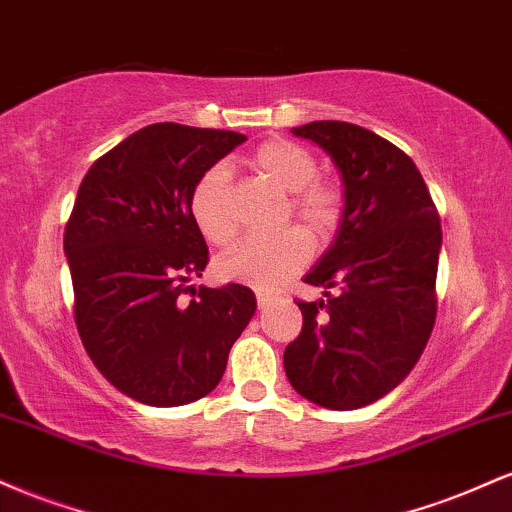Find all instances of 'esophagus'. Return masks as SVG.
Masks as SVG:
<instances>
[{"mask_svg": "<svg viewBox=\"0 0 512 512\" xmlns=\"http://www.w3.org/2000/svg\"><path fill=\"white\" fill-rule=\"evenodd\" d=\"M272 303H274L272 293H257V305H260V310H267Z\"/></svg>", "mask_w": 512, "mask_h": 512, "instance_id": "34e87169", "label": "esophagus"}]
</instances>
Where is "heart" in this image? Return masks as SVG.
<instances>
[{
  "label": "heart",
  "mask_w": 512,
  "mask_h": 512,
  "mask_svg": "<svg viewBox=\"0 0 512 512\" xmlns=\"http://www.w3.org/2000/svg\"><path fill=\"white\" fill-rule=\"evenodd\" d=\"M248 166L289 192V214L313 238H325L342 216V192L330 180L317 178V161L308 149L289 139H267L248 156ZM190 214L211 245H226L236 236L231 199V170L211 166L199 175L190 192ZM308 260V243L298 231L245 238L221 257L219 272L252 289L274 291Z\"/></svg>",
  "instance_id": "obj_1"
}]
</instances>
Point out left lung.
<instances>
[{"label": "left lung", "instance_id": "obj_1", "mask_svg": "<svg viewBox=\"0 0 512 512\" xmlns=\"http://www.w3.org/2000/svg\"><path fill=\"white\" fill-rule=\"evenodd\" d=\"M291 132L332 156L344 209L303 279L325 298L298 301L303 330L284 351L286 378L320 407H366L407 378L431 337L440 216L414 161L370 129L320 120Z\"/></svg>", "mask_w": 512, "mask_h": 512}]
</instances>
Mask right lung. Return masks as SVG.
<instances>
[{"mask_svg":"<svg viewBox=\"0 0 512 512\" xmlns=\"http://www.w3.org/2000/svg\"><path fill=\"white\" fill-rule=\"evenodd\" d=\"M245 139L156 122L98 158L79 185L64 228L76 330L103 378L149 407L209 395L255 315L248 286H190L209 262L190 192Z\"/></svg>","mask_w":512,"mask_h":512,"instance_id":"1","label":"right lung"}]
</instances>
